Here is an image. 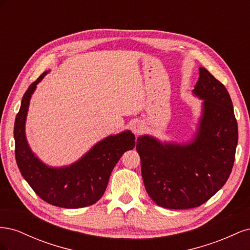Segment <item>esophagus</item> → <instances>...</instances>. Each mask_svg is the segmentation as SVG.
<instances>
[{
  "label": "esophagus",
  "instance_id": "1",
  "mask_svg": "<svg viewBox=\"0 0 250 250\" xmlns=\"http://www.w3.org/2000/svg\"><path fill=\"white\" fill-rule=\"evenodd\" d=\"M131 130L134 134H137V135L143 133L144 128H143V125L140 121H135V122H133V124L131 125Z\"/></svg>",
  "mask_w": 250,
  "mask_h": 250
}]
</instances>
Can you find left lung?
I'll list each match as a JSON object with an SVG mask.
<instances>
[{
    "instance_id": "8db88e82",
    "label": "left lung",
    "mask_w": 250,
    "mask_h": 250,
    "mask_svg": "<svg viewBox=\"0 0 250 250\" xmlns=\"http://www.w3.org/2000/svg\"><path fill=\"white\" fill-rule=\"evenodd\" d=\"M192 94L202 100L191 141L138 138L144 185L157 206L185 209L201 206L229 179L238 144V124L228 89L204 67Z\"/></svg>"
}]
</instances>
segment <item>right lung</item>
I'll use <instances>...</instances> for the list:
<instances>
[{
	"label": "right lung",
	"mask_w": 250,
	"mask_h": 250,
	"mask_svg": "<svg viewBox=\"0 0 250 250\" xmlns=\"http://www.w3.org/2000/svg\"><path fill=\"white\" fill-rule=\"evenodd\" d=\"M49 72H43L28 87L21 99L13 131L18 167L33 191L52 206L64 208L92 206L106 190L111 171L121 156L134 148V134L130 130H124L108 135L69 166L51 167L44 164L29 146L26 120L34 90Z\"/></svg>",
	"instance_id": "add662e5"
}]
</instances>
